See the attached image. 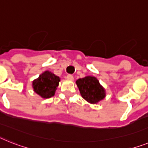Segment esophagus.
I'll return each instance as SVG.
<instances>
[{
  "instance_id": "1",
  "label": "esophagus",
  "mask_w": 148,
  "mask_h": 148,
  "mask_svg": "<svg viewBox=\"0 0 148 148\" xmlns=\"http://www.w3.org/2000/svg\"><path fill=\"white\" fill-rule=\"evenodd\" d=\"M66 79H69V80H73V79H74V77H73V75H70V74H69V75H66Z\"/></svg>"
}]
</instances>
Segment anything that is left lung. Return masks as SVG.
<instances>
[{
  "mask_svg": "<svg viewBox=\"0 0 148 148\" xmlns=\"http://www.w3.org/2000/svg\"><path fill=\"white\" fill-rule=\"evenodd\" d=\"M81 95L91 103H96L104 98L105 91L95 77L86 76L76 81Z\"/></svg>",
  "mask_w": 148,
  "mask_h": 148,
  "instance_id": "1",
  "label": "left lung"
}]
</instances>
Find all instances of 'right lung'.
Wrapping results in <instances>:
<instances>
[{"label":"right lung","instance_id":"right-lung-1","mask_svg":"<svg viewBox=\"0 0 148 148\" xmlns=\"http://www.w3.org/2000/svg\"><path fill=\"white\" fill-rule=\"evenodd\" d=\"M60 79L49 71H45L33 81L34 91L43 98H49L54 95Z\"/></svg>","mask_w":148,"mask_h":148}]
</instances>
